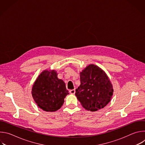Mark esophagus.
<instances>
[{"mask_svg": "<svg viewBox=\"0 0 145 145\" xmlns=\"http://www.w3.org/2000/svg\"><path fill=\"white\" fill-rule=\"evenodd\" d=\"M69 92H70V93L74 95L75 93V89H71L69 91Z\"/></svg>", "mask_w": 145, "mask_h": 145, "instance_id": "esophagus-1", "label": "esophagus"}]
</instances>
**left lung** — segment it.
<instances>
[{
    "label": "left lung",
    "mask_w": 145,
    "mask_h": 145,
    "mask_svg": "<svg viewBox=\"0 0 145 145\" xmlns=\"http://www.w3.org/2000/svg\"><path fill=\"white\" fill-rule=\"evenodd\" d=\"M80 86L76 96L86 110L96 111L111 101L113 87L105 72L98 66L90 64L80 73Z\"/></svg>",
    "instance_id": "8db88e82"
}]
</instances>
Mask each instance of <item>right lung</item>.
Segmentation results:
<instances>
[{
  "label": "right lung",
  "mask_w": 145,
  "mask_h": 145,
  "mask_svg": "<svg viewBox=\"0 0 145 145\" xmlns=\"http://www.w3.org/2000/svg\"><path fill=\"white\" fill-rule=\"evenodd\" d=\"M55 70H44L37 78L31 94L37 106L44 111L54 112L59 110L69 94L64 81L59 79Z\"/></svg>",
  "instance_id": "right-lung-1"
}]
</instances>
